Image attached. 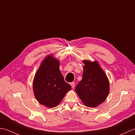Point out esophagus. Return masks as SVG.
<instances>
[{"mask_svg":"<svg viewBox=\"0 0 135 135\" xmlns=\"http://www.w3.org/2000/svg\"><path fill=\"white\" fill-rule=\"evenodd\" d=\"M70 84L71 85V87H72V88H73L74 87H75V82H71V83H70Z\"/></svg>","mask_w":135,"mask_h":135,"instance_id":"obj_1","label":"esophagus"}]
</instances>
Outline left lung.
Instances as JSON below:
<instances>
[{
    "mask_svg": "<svg viewBox=\"0 0 135 135\" xmlns=\"http://www.w3.org/2000/svg\"><path fill=\"white\" fill-rule=\"evenodd\" d=\"M82 80L75 88L77 94L85 105L97 107L105 100L109 91L107 76L98 62L84 60Z\"/></svg>",
    "mask_w": 135,
    "mask_h": 135,
    "instance_id": "obj_1",
    "label": "left lung"
}]
</instances>
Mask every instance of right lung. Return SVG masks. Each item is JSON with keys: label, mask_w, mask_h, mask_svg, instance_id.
Returning a JSON list of instances; mask_svg holds the SVG:
<instances>
[{"label": "right lung", "mask_w": 135, "mask_h": 135, "mask_svg": "<svg viewBox=\"0 0 135 135\" xmlns=\"http://www.w3.org/2000/svg\"><path fill=\"white\" fill-rule=\"evenodd\" d=\"M60 62L51 55L41 63L33 81V91L37 101L49 108L59 105L71 89L59 70Z\"/></svg>", "instance_id": "1"}]
</instances>
